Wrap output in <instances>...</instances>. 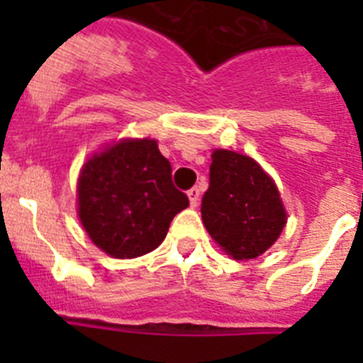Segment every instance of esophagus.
<instances>
[{
    "label": "esophagus",
    "mask_w": 363,
    "mask_h": 363,
    "mask_svg": "<svg viewBox=\"0 0 363 363\" xmlns=\"http://www.w3.org/2000/svg\"><path fill=\"white\" fill-rule=\"evenodd\" d=\"M187 196H189V201H191V207H196L198 201H200V189L192 187L191 191L187 192Z\"/></svg>",
    "instance_id": "34e87169"
}]
</instances>
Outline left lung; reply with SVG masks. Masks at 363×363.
I'll return each mask as SVG.
<instances>
[{
  "instance_id": "8db88e82",
  "label": "left lung",
  "mask_w": 363,
  "mask_h": 363,
  "mask_svg": "<svg viewBox=\"0 0 363 363\" xmlns=\"http://www.w3.org/2000/svg\"><path fill=\"white\" fill-rule=\"evenodd\" d=\"M201 218L220 247L236 259L264 255L285 225L284 205L271 178L249 156L218 149L201 198Z\"/></svg>"
}]
</instances>
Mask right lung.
Here are the masks:
<instances>
[{"label": "right lung", "instance_id": "obj_1", "mask_svg": "<svg viewBox=\"0 0 363 363\" xmlns=\"http://www.w3.org/2000/svg\"><path fill=\"white\" fill-rule=\"evenodd\" d=\"M189 207L154 140H123L94 154L78 179V213L92 242L114 258L154 251Z\"/></svg>", "mask_w": 363, "mask_h": 363}]
</instances>
